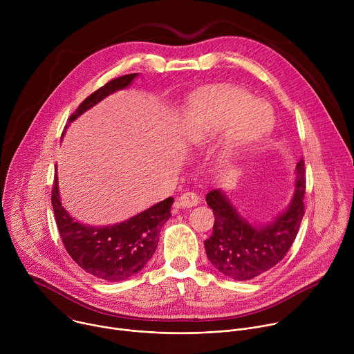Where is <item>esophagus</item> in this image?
<instances>
[{
	"label": "esophagus",
	"instance_id": "1",
	"mask_svg": "<svg viewBox=\"0 0 354 354\" xmlns=\"http://www.w3.org/2000/svg\"><path fill=\"white\" fill-rule=\"evenodd\" d=\"M200 203V197L194 192H186L179 197V206L182 209H190Z\"/></svg>",
	"mask_w": 354,
	"mask_h": 354
}]
</instances>
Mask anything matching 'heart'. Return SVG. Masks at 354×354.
I'll return each instance as SVG.
<instances>
[{
  "mask_svg": "<svg viewBox=\"0 0 354 354\" xmlns=\"http://www.w3.org/2000/svg\"><path fill=\"white\" fill-rule=\"evenodd\" d=\"M273 126L274 116L266 104L232 88L201 92L183 112V133L193 145H205L227 129L221 151L225 164L265 140Z\"/></svg>",
  "mask_w": 354,
  "mask_h": 354,
  "instance_id": "1",
  "label": "heart"
}]
</instances>
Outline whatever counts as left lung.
Listing matches in <instances>:
<instances>
[{
	"label": "left lung",
	"mask_w": 354,
	"mask_h": 354,
	"mask_svg": "<svg viewBox=\"0 0 354 354\" xmlns=\"http://www.w3.org/2000/svg\"><path fill=\"white\" fill-rule=\"evenodd\" d=\"M306 167L299 160L295 167V190L287 210L274 221L255 225L242 217L227 196L214 189L206 201L213 209V234L205 241L210 263L234 280H250L276 266L291 248L304 217Z\"/></svg>",
	"instance_id": "1"
}]
</instances>
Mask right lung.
Segmentation results:
<instances>
[{
	"instance_id": "obj_1",
	"label": "right lung",
	"mask_w": 354,
	"mask_h": 354,
	"mask_svg": "<svg viewBox=\"0 0 354 354\" xmlns=\"http://www.w3.org/2000/svg\"><path fill=\"white\" fill-rule=\"evenodd\" d=\"M138 74L115 78L92 92L70 116L71 123L108 95L127 88ZM174 197H168L140 214L113 225H85L62 206L57 175L52 190V206L60 238L68 255L86 273L106 281H122L140 272L154 255L162 225L171 217Z\"/></svg>"
}]
</instances>
